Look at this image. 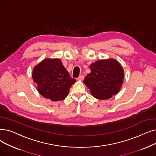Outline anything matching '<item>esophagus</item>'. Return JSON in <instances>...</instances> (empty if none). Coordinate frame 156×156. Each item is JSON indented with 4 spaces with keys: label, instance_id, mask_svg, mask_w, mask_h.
I'll return each mask as SVG.
<instances>
[{
    "label": "esophagus",
    "instance_id": "esophagus-1",
    "mask_svg": "<svg viewBox=\"0 0 156 156\" xmlns=\"http://www.w3.org/2000/svg\"><path fill=\"white\" fill-rule=\"evenodd\" d=\"M78 80H83L84 79V76L83 75H80L78 78Z\"/></svg>",
    "mask_w": 156,
    "mask_h": 156
}]
</instances>
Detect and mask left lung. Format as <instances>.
<instances>
[{
	"instance_id": "obj_1",
	"label": "left lung",
	"mask_w": 156,
	"mask_h": 156,
	"mask_svg": "<svg viewBox=\"0 0 156 156\" xmlns=\"http://www.w3.org/2000/svg\"><path fill=\"white\" fill-rule=\"evenodd\" d=\"M91 73L83 82L92 96L99 99H108L120 90L124 80V70L115 59L99 60L90 66Z\"/></svg>"
}]
</instances>
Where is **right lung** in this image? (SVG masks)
<instances>
[{"mask_svg": "<svg viewBox=\"0 0 156 156\" xmlns=\"http://www.w3.org/2000/svg\"><path fill=\"white\" fill-rule=\"evenodd\" d=\"M32 78L39 94L53 101L64 99L76 82L58 58H47L41 62L34 68Z\"/></svg>", "mask_w": 156, "mask_h": 156, "instance_id": "obj_1", "label": "right lung"}]
</instances>
